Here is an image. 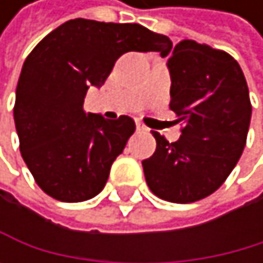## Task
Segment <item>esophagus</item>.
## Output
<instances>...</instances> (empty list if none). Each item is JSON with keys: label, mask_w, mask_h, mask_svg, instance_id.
<instances>
[{"label": "esophagus", "mask_w": 263, "mask_h": 263, "mask_svg": "<svg viewBox=\"0 0 263 263\" xmlns=\"http://www.w3.org/2000/svg\"><path fill=\"white\" fill-rule=\"evenodd\" d=\"M136 127H137L139 133H146V126L140 121H136Z\"/></svg>", "instance_id": "obj_1"}]
</instances>
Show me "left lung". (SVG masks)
Returning <instances> with one entry per match:
<instances>
[{"instance_id":"8db88e82","label":"left lung","mask_w":263,"mask_h":263,"mask_svg":"<svg viewBox=\"0 0 263 263\" xmlns=\"http://www.w3.org/2000/svg\"><path fill=\"white\" fill-rule=\"evenodd\" d=\"M167 66L168 107L181 124V136L170 143L151 130L156 151L142 165L155 196L191 203L213 194L237 165L252 107L243 70L224 50L184 39L175 45Z\"/></svg>"}]
</instances>
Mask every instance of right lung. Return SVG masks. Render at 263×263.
<instances>
[{
	"label": "right lung",
	"instance_id": "add662e5",
	"mask_svg": "<svg viewBox=\"0 0 263 263\" xmlns=\"http://www.w3.org/2000/svg\"><path fill=\"white\" fill-rule=\"evenodd\" d=\"M170 48L167 36L139 23L76 18L31 50L17 83L14 120L22 158L47 196L83 202L104 189L136 123L86 114L88 88L102 86L126 52L167 55Z\"/></svg>",
	"mask_w": 263,
	"mask_h": 263
}]
</instances>
